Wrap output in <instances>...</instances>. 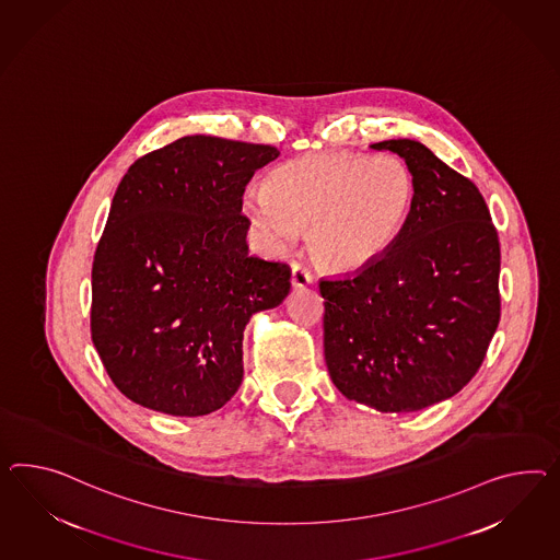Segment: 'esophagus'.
<instances>
[{
	"label": "esophagus",
	"mask_w": 560,
	"mask_h": 560,
	"mask_svg": "<svg viewBox=\"0 0 560 560\" xmlns=\"http://www.w3.org/2000/svg\"><path fill=\"white\" fill-rule=\"evenodd\" d=\"M290 282L294 288L308 287V284H313V273L308 272V268H304L302 264H292Z\"/></svg>",
	"instance_id": "1"
}]
</instances>
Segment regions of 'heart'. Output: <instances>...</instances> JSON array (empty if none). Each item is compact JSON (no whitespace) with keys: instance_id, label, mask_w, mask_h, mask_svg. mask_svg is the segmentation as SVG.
Segmentation results:
<instances>
[{"instance_id":"obj_1","label":"heart","mask_w":560,"mask_h":560,"mask_svg":"<svg viewBox=\"0 0 560 560\" xmlns=\"http://www.w3.org/2000/svg\"><path fill=\"white\" fill-rule=\"evenodd\" d=\"M415 176L394 156L329 152L288 160L249 190L244 209L278 249L308 231L311 252L332 272L359 273L386 256L415 207Z\"/></svg>"}]
</instances>
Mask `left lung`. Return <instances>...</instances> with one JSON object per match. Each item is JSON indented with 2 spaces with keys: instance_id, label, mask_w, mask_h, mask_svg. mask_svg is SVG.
<instances>
[{
  "instance_id": "1",
  "label": "left lung",
  "mask_w": 560,
  "mask_h": 560,
  "mask_svg": "<svg viewBox=\"0 0 560 560\" xmlns=\"http://www.w3.org/2000/svg\"><path fill=\"white\" fill-rule=\"evenodd\" d=\"M398 154L416 199L398 242L372 268L323 278L325 361L349 400L416 412L471 382L500 323V240L474 183L416 140Z\"/></svg>"
}]
</instances>
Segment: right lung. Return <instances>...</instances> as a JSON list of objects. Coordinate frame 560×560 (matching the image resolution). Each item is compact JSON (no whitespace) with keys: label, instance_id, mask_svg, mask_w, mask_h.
<instances>
[{"label":"right lung","instance_id":"right-lung-1","mask_svg":"<svg viewBox=\"0 0 560 560\" xmlns=\"http://www.w3.org/2000/svg\"><path fill=\"white\" fill-rule=\"evenodd\" d=\"M273 145L185 136L136 160L115 190L91 272V339L115 387L205 416L244 380L252 315L287 299L290 268L249 256L245 185Z\"/></svg>","mask_w":560,"mask_h":560}]
</instances>
